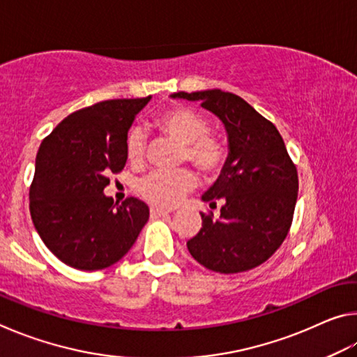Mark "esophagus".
Returning <instances> with one entry per match:
<instances>
[{
	"label": "esophagus",
	"instance_id": "34e87169",
	"mask_svg": "<svg viewBox=\"0 0 357 357\" xmlns=\"http://www.w3.org/2000/svg\"><path fill=\"white\" fill-rule=\"evenodd\" d=\"M149 213H151V217H159V215H165L168 213H172V209H165V208H159V206H151Z\"/></svg>",
	"mask_w": 357,
	"mask_h": 357
}]
</instances>
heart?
<instances>
[{
    "mask_svg": "<svg viewBox=\"0 0 357 357\" xmlns=\"http://www.w3.org/2000/svg\"><path fill=\"white\" fill-rule=\"evenodd\" d=\"M154 128L179 144H184L183 157L203 174L213 176L220 170L227 159L223 143L208 135L209 124L202 114L184 107L165 110L154 119ZM144 135L140 130L130 132L126 143V153L132 164H140L144 157ZM197 185L193 172L183 168L176 172L155 170L138 183V192L144 200L157 206H174Z\"/></svg>",
    "mask_w": 357,
    "mask_h": 357,
    "instance_id": "obj_1",
    "label": "heart"
}]
</instances>
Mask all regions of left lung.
I'll use <instances>...</instances> for the list:
<instances>
[{
  "label": "left lung",
  "instance_id": "8db88e82",
  "mask_svg": "<svg viewBox=\"0 0 357 357\" xmlns=\"http://www.w3.org/2000/svg\"><path fill=\"white\" fill-rule=\"evenodd\" d=\"M173 99L200 100L225 126L228 157L220 176L203 193L220 217L202 213V228L187 241L204 268L236 274L257 268L279 249L293 222L298 172L275 126L233 93L208 89L174 93Z\"/></svg>",
  "mask_w": 357,
  "mask_h": 357
}]
</instances>
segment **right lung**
I'll return each instance as SVG.
<instances>
[{
	"instance_id": "right-lung-1",
	"label": "right lung",
	"mask_w": 357,
	"mask_h": 357,
	"mask_svg": "<svg viewBox=\"0 0 357 357\" xmlns=\"http://www.w3.org/2000/svg\"><path fill=\"white\" fill-rule=\"evenodd\" d=\"M143 99H113L64 118L44 138L29 187V213L40 239L70 268L98 271L119 261L149 219L138 198L118 204L104 193L128 160V132Z\"/></svg>"
}]
</instances>
